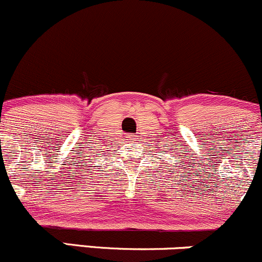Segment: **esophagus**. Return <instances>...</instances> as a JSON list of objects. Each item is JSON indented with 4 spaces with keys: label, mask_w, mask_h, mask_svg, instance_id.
Returning <instances> with one entry per match:
<instances>
[{
    "label": "esophagus",
    "mask_w": 262,
    "mask_h": 262,
    "mask_svg": "<svg viewBox=\"0 0 262 262\" xmlns=\"http://www.w3.org/2000/svg\"><path fill=\"white\" fill-rule=\"evenodd\" d=\"M125 138H126V140H128V142H130V143H134L136 142V137H134V134H126L125 136Z\"/></svg>",
    "instance_id": "1"
}]
</instances>
